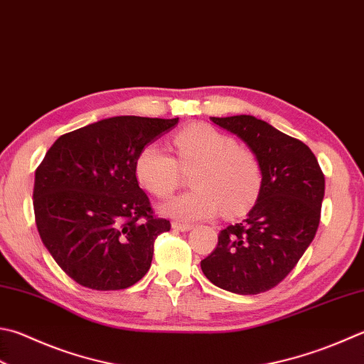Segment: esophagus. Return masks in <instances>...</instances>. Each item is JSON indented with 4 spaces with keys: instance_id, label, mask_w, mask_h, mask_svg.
<instances>
[{
    "instance_id": "34e87169",
    "label": "esophagus",
    "mask_w": 364,
    "mask_h": 364,
    "mask_svg": "<svg viewBox=\"0 0 364 364\" xmlns=\"http://www.w3.org/2000/svg\"><path fill=\"white\" fill-rule=\"evenodd\" d=\"M171 226H173V230H177V231H190L191 228H193V225L181 223V222H173L171 223Z\"/></svg>"
}]
</instances>
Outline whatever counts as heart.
Wrapping results in <instances>:
<instances>
[{
    "label": "heart",
    "instance_id": "b5f03b06",
    "mask_svg": "<svg viewBox=\"0 0 364 364\" xmlns=\"http://www.w3.org/2000/svg\"><path fill=\"white\" fill-rule=\"evenodd\" d=\"M176 159L149 144L136 160L139 182L156 198H169L181 187L183 174L193 190L174 198L164 212L183 222L210 218L223 210L237 215L255 203L263 185V171L250 149L209 125H193L173 138Z\"/></svg>",
    "mask_w": 364,
    "mask_h": 364
}]
</instances>
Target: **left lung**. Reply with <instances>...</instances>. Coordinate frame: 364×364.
<instances>
[{"label":"left lung","instance_id":"left-lung-1","mask_svg":"<svg viewBox=\"0 0 364 364\" xmlns=\"http://www.w3.org/2000/svg\"><path fill=\"white\" fill-rule=\"evenodd\" d=\"M239 136L262 164L258 200L242 222L226 226L201 262L212 284L237 294L267 291L289 276L317 232L325 176L312 150L252 115L210 117Z\"/></svg>","mask_w":364,"mask_h":364}]
</instances>
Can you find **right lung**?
Returning a JSON list of instances; mask_svg holds the SVG:
<instances>
[{"label":"right lung","mask_w":364,"mask_h":364,"mask_svg":"<svg viewBox=\"0 0 364 364\" xmlns=\"http://www.w3.org/2000/svg\"><path fill=\"white\" fill-rule=\"evenodd\" d=\"M176 119L120 115L61 134L34 173L39 236L57 264L92 290H123L146 276L154 242L171 230L136 177L141 150Z\"/></svg>","instance_id":"1"}]
</instances>
